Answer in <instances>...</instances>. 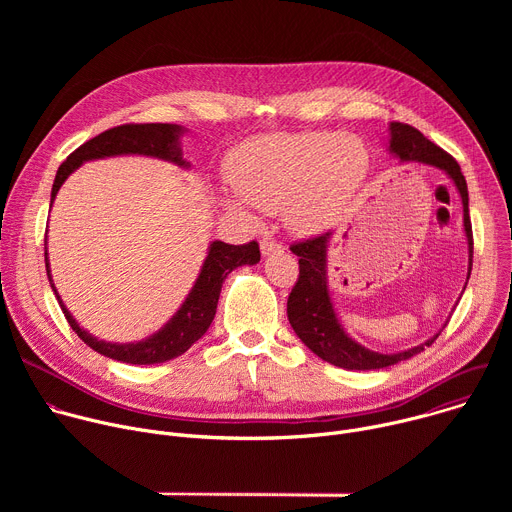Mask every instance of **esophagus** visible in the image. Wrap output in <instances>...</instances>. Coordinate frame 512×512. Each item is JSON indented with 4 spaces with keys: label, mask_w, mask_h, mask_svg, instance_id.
Wrapping results in <instances>:
<instances>
[{
    "label": "esophagus",
    "mask_w": 512,
    "mask_h": 512,
    "mask_svg": "<svg viewBox=\"0 0 512 512\" xmlns=\"http://www.w3.org/2000/svg\"><path fill=\"white\" fill-rule=\"evenodd\" d=\"M281 249H283V245L277 243V241H271V239L261 241V253L263 255H273V253H279Z\"/></svg>",
    "instance_id": "34e87169"
}]
</instances>
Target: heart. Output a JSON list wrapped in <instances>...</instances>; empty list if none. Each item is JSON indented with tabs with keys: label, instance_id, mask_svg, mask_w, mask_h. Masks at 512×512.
Segmentation results:
<instances>
[{
	"label": "heart",
	"instance_id": "1",
	"mask_svg": "<svg viewBox=\"0 0 512 512\" xmlns=\"http://www.w3.org/2000/svg\"><path fill=\"white\" fill-rule=\"evenodd\" d=\"M369 174V152L350 133H267L245 141L229 162V180L239 198H225L237 212L247 205L283 208L298 233L332 227L358 196Z\"/></svg>",
	"mask_w": 512,
	"mask_h": 512
}]
</instances>
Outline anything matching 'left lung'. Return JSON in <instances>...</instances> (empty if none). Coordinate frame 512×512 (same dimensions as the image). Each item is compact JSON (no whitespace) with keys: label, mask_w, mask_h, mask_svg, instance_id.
<instances>
[{"label":"left lung","mask_w":512,"mask_h":512,"mask_svg":"<svg viewBox=\"0 0 512 512\" xmlns=\"http://www.w3.org/2000/svg\"><path fill=\"white\" fill-rule=\"evenodd\" d=\"M389 152L399 162H419L425 166H433L437 170H444L456 184L462 198V206H464V231H466L468 253H470L468 255L470 257L468 279H470L474 241H472V223H470V212H468V186L458 162L448 152L437 148V145L429 141L421 131L399 121L389 123ZM330 239H332V233H324L320 237L294 243L289 247L291 253L300 257V277L287 298V320L291 328H294V332L300 336V340L322 360L348 371L385 369V367H391V364H397L401 360H407L419 354L421 350H425V346H431L442 330L435 336H431L429 340H425L423 344L395 352V354L375 352L367 346L358 344L344 332L334 312L330 291H328L326 251H328Z\"/></svg>","instance_id":"obj_1"}]
</instances>
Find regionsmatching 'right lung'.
Masks as SVG:
<instances>
[{
    "label": "right lung",
    "mask_w": 512,
    "mask_h": 512,
    "mask_svg": "<svg viewBox=\"0 0 512 512\" xmlns=\"http://www.w3.org/2000/svg\"><path fill=\"white\" fill-rule=\"evenodd\" d=\"M184 131L186 129L182 125H174V123H127V125H119L99 133L97 137L85 141L81 148H77L62 162L52 184L50 206L60 186L64 184V180L79 166L91 160L137 154V156L166 160L180 168H190V164L182 158V148H180V135ZM259 259H261V253H259L257 241H251L247 245H229L223 241H212L208 247V255L202 263V269L190 289V294L186 296L184 304L178 308V312L156 334L148 336L145 340L117 344V342H105L95 338L93 334L83 330L75 318H72V314L62 304L58 291L52 283L48 253L44 251L50 287L70 328L77 332V336L85 344H89L99 354L113 360L129 362V364H158L184 354L198 338L204 336L210 322L214 320L218 296H221V287L227 275L241 265L259 263Z\"/></svg>",
    "instance_id": "add662e5"
}]
</instances>
